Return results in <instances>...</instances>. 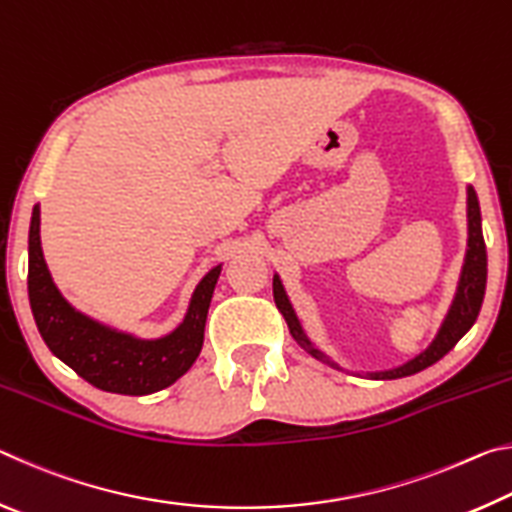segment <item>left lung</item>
Listing matches in <instances>:
<instances>
[{"label": "left lung", "mask_w": 512, "mask_h": 512, "mask_svg": "<svg viewBox=\"0 0 512 512\" xmlns=\"http://www.w3.org/2000/svg\"><path fill=\"white\" fill-rule=\"evenodd\" d=\"M485 280H488V255H485V241H483V232H481V210H479V198H476V192L472 187H467V253H465V264L461 271V280H458V289L452 307H449L447 316L440 325L436 339L429 345L427 350L420 352L418 357L406 361L404 366L393 368V370H384V372H368V377L372 379H400V377H409L420 372L424 368L433 366V363L440 361L445 354L454 348V345L463 339L467 334V329L474 325L476 316L481 311V302L485 296ZM273 298L277 309L282 311L284 320L291 329V336L302 345L311 357H316L320 361L329 363V366L339 368L336 363L329 361L323 352L316 350L311 341L302 332V327L298 323L296 314H293L291 302L287 298V293L282 289L280 277H273Z\"/></svg>", "instance_id": "obj_1"}]
</instances>
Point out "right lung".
Here are the masks:
<instances>
[{
    "mask_svg": "<svg viewBox=\"0 0 512 512\" xmlns=\"http://www.w3.org/2000/svg\"><path fill=\"white\" fill-rule=\"evenodd\" d=\"M221 275L207 273L189 302L187 316L171 334L155 341L117 332L76 311L60 296L40 248V207L29 228V302L47 348L92 386L119 395H149L171 386L192 368L203 348L205 320Z\"/></svg>",
    "mask_w": 512,
    "mask_h": 512,
    "instance_id": "add662e5",
    "label": "right lung"
}]
</instances>
